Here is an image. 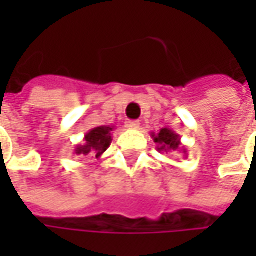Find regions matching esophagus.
<instances>
[{
  "instance_id": "34e87169",
  "label": "esophagus",
  "mask_w": 256,
  "mask_h": 256,
  "mask_svg": "<svg viewBox=\"0 0 256 256\" xmlns=\"http://www.w3.org/2000/svg\"><path fill=\"white\" fill-rule=\"evenodd\" d=\"M125 126L128 130H138L140 128V121H126L125 122Z\"/></svg>"
}]
</instances>
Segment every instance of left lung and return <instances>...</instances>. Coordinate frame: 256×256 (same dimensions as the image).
<instances>
[{
	"label": "left lung",
	"mask_w": 256,
	"mask_h": 256,
	"mask_svg": "<svg viewBox=\"0 0 256 256\" xmlns=\"http://www.w3.org/2000/svg\"><path fill=\"white\" fill-rule=\"evenodd\" d=\"M154 142L156 144V148L160 152H182L186 154V148L182 146L181 136L168 128H162L158 134H151Z\"/></svg>",
	"instance_id": "8db88e82"
}]
</instances>
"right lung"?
<instances>
[{"mask_svg":"<svg viewBox=\"0 0 256 256\" xmlns=\"http://www.w3.org/2000/svg\"><path fill=\"white\" fill-rule=\"evenodd\" d=\"M114 126H96L92 128L90 132L85 134L84 144L76 145L74 150L75 155H81V156H86V155H95L96 160L101 158L102 155L111 145L112 136H111V131Z\"/></svg>","mask_w":256,"mask_h":256,"instance_id":"add662e5","label":"right lung"}]
</instances>
